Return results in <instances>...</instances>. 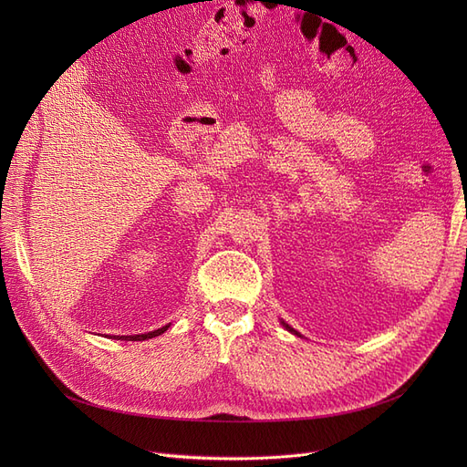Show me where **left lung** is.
Returning a JSON list of instances; mask_svg holds the SVG:
<instances>
[{
    "instance_id": "1",
    "label": "left lung",
    "mask_w": 467,
    "mask_h": 467,
    "mask_svg": "<svg viewBox=\"0 0 467 467\" xmlns=\"http://www.w3.org/2000/svg\"><path fill=\"white\" fill-rule=\"evenodd\" d=\"M280 323H282V325H285V327H286V331H290V333H292V335H296V337H302V335H300V333H298V331H296V329H292V327H290V325H288V323H285V321H280Z\"/></svg>"
}]
</instances>
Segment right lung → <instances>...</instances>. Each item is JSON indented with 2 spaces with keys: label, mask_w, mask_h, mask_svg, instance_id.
Returning <instances> with one entry per match:
<instances>
[{
  "label": "right lung",
  "mask_w": 467,
  "mask_h": 467,
  "mask_svg": "<svg viewBox=\"0 0 467 467\" xmlns=\"http://www.w3.org/2000/svg\"><path fill=\"white\" fill-rule=\"evenodd\" d=\"M169 329V325H165V327L161 329H155V331H150V333H142V335H115V338H130V341H146V338H153V337H160L161 333H165Z\"/></svg>",
  "instance_id": "add662e5"
}]
</instances>
